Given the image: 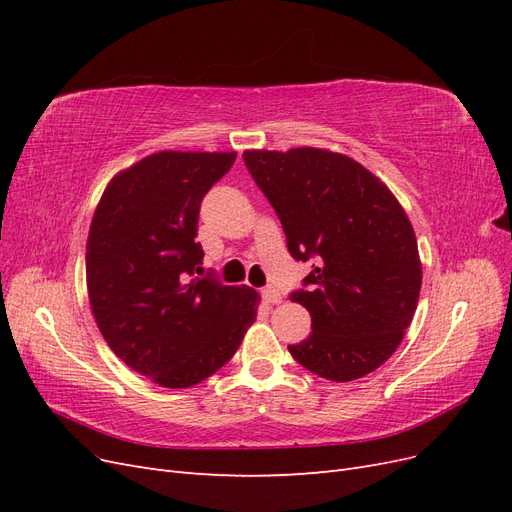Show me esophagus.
<instances>
[{"mask_svg":"<svg viewBox=\"0 0 512 512\" xmlns=\"http://www.w3.org/2000/svg\"><path fill=\"white\" fill-rule=\"evenodd\" d=\"M262 299H265V303H269V305H280L282 303V292L280 290H275V288H262Z\"/></svg>","mask_w":512,"mask_h":512,"instance_id":"esophagus-1","label":"esophagus"}]
</instances>
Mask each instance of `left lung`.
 Wrapping results in <instances>:
<instances>
[{"instance_id":"obj_1","label":"left lung","mask_w":512,"mask_h":512,"mask_svg":"<svg viewBox=\"0 0 512 512\" xmlns=\"http://www.w3.org/2000/svg\"><path fill=\"white\" fill-rule=\"evenodd\" d=\"M243 160L292 258L318 262L307 290L290 294L312 316V333L290 354L333 382L371 374L404 339L423 282L404 207L371 170L331 149H245Z\"/></svg>"}]
</instances>
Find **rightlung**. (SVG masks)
Returning <instances> with one entry per match:
<instances>
[{"instance_id": "right-lung-1", "label": "right lung", "mask_w": 512, "mask_h": 512, "mask_svg": "<svg viewBox=\"0 0 512 512\" xmlns=\"http://www.w3.org/2000/svg\"><path fill=\"white\" fill-rule=\"evenodd\" d=\"M237 151H158L108 181L89 226L85 273L96 324L119 359L164 389L224 367L256 320L250 286L200 280V200Z\"/></svg>"}]
</instances>
